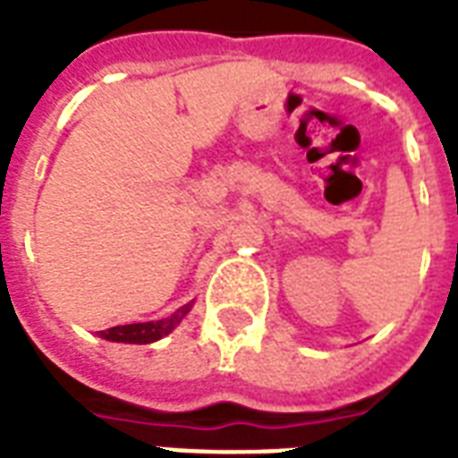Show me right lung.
I'll return each mask as SVG.
<instances>
[{
	"label": "right lung",
	"instance_id": "1",
	"mask_svg": "<svg viewBox=\"0 0 458 458\" xmlns=\"http://www.w3.org/2000/svg\"><path fill=\"white\" fill-rule=\"evenodd\" d=\"M191 306H193V301L186 303V306H181L179 310L165 320H152V322H133V325H116V327L102 329L100 336L102 339H109V342H123V344H150L157 342L162 336H166L172 332L181 320H183V315L189 313Z\"/></svg>",
	"mask_w": 458,
	"mask_h": 458
}]
</instances>
